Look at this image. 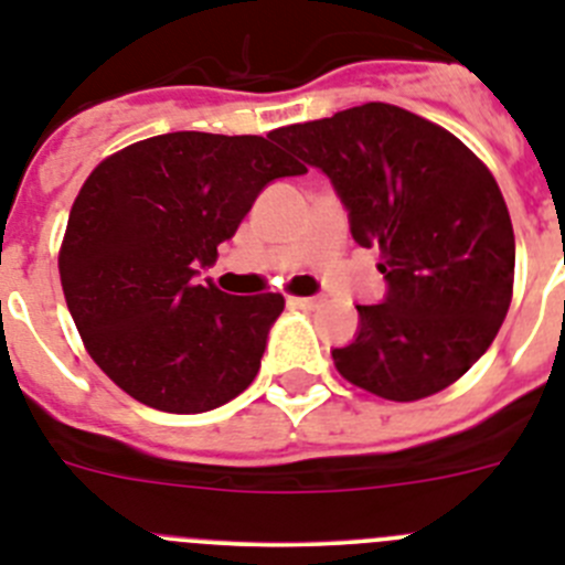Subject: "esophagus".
Here are the masks:
<instances>
[{"label":"esophagus","instance_id":"1","mask_svg":"<svg viewBox=\"0 0 565 565\" xmlns=\"http://www.w3.org/2000/svg\"><path fill=\"white\" fill-rule=\"evenodd\" d=\"M288 306L306 308V311H313V308L322 306V299H319V297H288Z\"/></svg>","mask_w":565,"mask_h":565}]
</instances>
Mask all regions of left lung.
I'll list each match as a JSON object with an SVG mask.
<instances>
[{"label": "left lung", "mask_w": 565, "mask_h": 565, "mask_svg": "<svg viewBox=\"0 0 565 565\" xmlns=\"http://www.w3.org/2000/svg\"><path fill=\"white\" fill-rule=\"evenodd\" d=\"M271 138L331 178L362 248L379 246L382 306L331 351L373 396L418 402L487 353L512 302L515 234L495 178L467 143L422 115L371 102Z\"/></svg>", "instance_id": "8db88e82"}]
</instances>
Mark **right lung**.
<instances>
[{"label":"right lung","instance_id":"add662e5","mask_svg":"<svg viewBox=\"0 0 565 565\" xmlns=\"http://www.w3.org/2000/svg\"><path fill=\"white\" fill-rule=\"evenodd\" d=\"M302 172L263 135L212 132L154 135L89 172L58 274L84 348L135 402L206 413L254 382L286 299L232 297L194 274L212 266L266 183Z\"/></svg>","mask_w":565,"mask_h":565}]
</instances>
